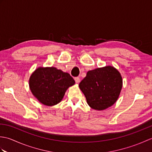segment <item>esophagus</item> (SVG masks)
Masks as SVG:
<instances>
[{
	"label": "esophagus",
	"mask_w": 152,
	"mask_h": 152,
	"mask_svg": "<svg viewBox=\"0 0 152 152\" xmlns=\"http://www.w3.org/2000/svg\"><path fill=\"white\" fill-rule=\"evenodd\" d=\"M74 80H75V82L76 83H79L80 82V79L79 77H76L75 78H74Z\"/></svg>",
	"instance_id": "obj_1"
}]
</instances>
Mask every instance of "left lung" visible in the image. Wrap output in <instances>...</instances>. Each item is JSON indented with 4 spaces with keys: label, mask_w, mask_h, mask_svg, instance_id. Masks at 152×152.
<instances>
[{
    "label": "left lung",
    "mask_w": 152,
    "mask_h": 152,
    "mask_svg": "<svg viewBox=\"0 0 152 152\" xmlns=\"http://www.w3.org/2000/svg\"><path fill=\"white\" fill-rule=\"evenodd\" d=\"M122 86V77L119 71L112 66H106L88 71L79 88L90 107L102 110L116 102Z\"/></svg>",
    "instance_id": "left-lung-1"
}]
</instances>
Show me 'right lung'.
Masks as SVG:
<instances>
[{"mask_svg": "<svg viewBox=\"0 0 152 152\" xmlns=\"http://www.w3.org/2000/svg\"><path fill=\"white\" fill-rule=\"evenodd\" d=\"M74 83L69 73L52 66L38 68L29 78L33 95L42 104L49 106L60 102L67 89Z\"/></svg>", "mask_w": 152, "mask_h": 152, "instance_id": "add662e5", "label": "right lung"}]
</instances>
